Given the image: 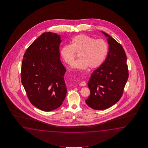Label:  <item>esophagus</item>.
<instances>
[{
	"label": "esophagus",
	"mask_w": 148,
	"mask_h": 148,
	"mask_svg": "<svg viewBox=\"0 0 148 148\" xmlns=\"http://www.w3.org/2000/svg\"><path fill=\"white\" fill-rule=\"evenodd\" d=\"M86 85V82L84 81H83V82H82L81 83H80V84L79 85L80 86H85Z\"/></svg>",
	"instance_id": "obj_1"
}]
</instances>
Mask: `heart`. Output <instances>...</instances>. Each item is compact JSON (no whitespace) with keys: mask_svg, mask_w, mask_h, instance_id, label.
I'll return each instance as SVG.
<instances>
[{"mask_svg":"<svg viewBox=\"0 0 148 148\" xmlns=\"http://www.w3.org/2000/svg\"><path fill=\"white\" fill-rule=\"evenodd\" d=\"M108 47L101 39H95L86 34L78 35L72 38L70 45H64L60 51L61 57L68 64L73 63L76 53L79 59L72 65L73 69H94L100 66L107 55Z\"/></svg>","mask_w":148,"mask_h":148,"instance_id":"heart-1","label":"heart"}]
</instances>
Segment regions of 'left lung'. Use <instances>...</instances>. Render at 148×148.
I'll return each instance as SVG.
<instances>
[{
	"label": "left lung",
	"mask_w": 148,
	"mask_h": 148,
	"mask_svg": "<svg viewBox=\"0 0 148 148\" xmlns=\"http://www.w3.org/2000/svg\"><path fill=\"white\" fill-rule=\"evenodd\" d=\"M109 50L101 66L93 71L88 82L90 94L86 100L88 106L103 110L116 104L123 94L129 77L126 56L122 46L104 32Z\"/></svg>",
	"instance_id": "left-lung-1"
}]
</instances>
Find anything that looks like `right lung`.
<instances>
[{
	"instance_id": "1",
	"label": "right lung",
	"mask_w": 148,
	"mask_h": 148,
	"mask_svg": "<svg viewBox=\"0 0 148 148\" xmlns=\"http://www.w3.org/2000/svg\"><path fill=\"white\" fill-rule=\"evenodd\" d=\"M59 35L43 33L26 51L22 63V83L31 103L45 112L60 107L66 96V69L60 61Z\"/></svg>"
}]
</instances>
